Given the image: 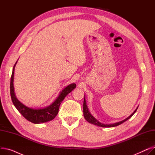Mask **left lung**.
Here are the masks:
<instances>
[{"label": "left lung", "instance_id": "obj_1", "mask_svg": "<svg viewBox=\"0 0 155 155\" xmlns=\"http://www.w3.org/2000/svg\"><path fill=\"white\" fill-rule=\"evenodd\" d=\"M137 108L134 110V112L132 114L131 116H129L127 118H126V119L122 120L120 122H119V123H114V124H102L101 123H99V122L98 120H97L88 111V107L86 105V101H85V97H84V107H83V111H84V117L85 119L88 122V123H90L92 124H94V125H97L98 126H100V127H115V126H117L118 125H120L122 123H124V122L127 120H128L129 118H131L134 114L136 112Z\"/></svg>", "mask_w": 155, "mask_h": 155}]
</instances>
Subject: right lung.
<instances>
[{
    "label": "right lung",
    "mask_w": 155,
    "mask_h": 155,
    "mask_svg": "<svg viewBox=\"0 0 155 155\" xmlns=\"http://www.w3.org/2000/svg\"><path fill=\"white\" fill-rule=\"evenodd\" d=\"M17 63V62H16ZM15 63L13 67L12 75L11 77V84H10V92L12 101L14 105V106L18 110V111L25 117L28 120L31 122L35 124H39L45 123L53 119L56 115L58 114L60 105L61 102L64 99L70 92H71L73 89L76 87L75 84H72L67 86L66 88L61 92L60 94L58 97V98L50 106L43 109H31L26 107V105L22 104L21 102H19L14 94V68L15 66Z\"/></svg>",
    "instance_id": "obj_1"
}]
</instances>
